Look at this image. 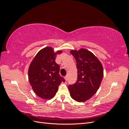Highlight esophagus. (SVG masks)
Instances as JSON below:
<instances>
[{"label":"esophagus","mask_w":129,"mask_h":129,"mask_svg":"<svg viewBox=\"0 0 129 129\" xmlns=\"http://www.w3.org/2000/svg\"><path fill=\"white\" fill-rule=\"evenodd\" d=\"M64 79H65L66 81H68V76H67V75L66 76L64 77Z\"/></svg>","instance_id":"esophagus-1"}]
</instances>
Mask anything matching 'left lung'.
<instances>
[{
	"label": "left lung",
	"mask_w": 129,
	"mask_h": 129,
	"mask_svg": "<svg viewBox=\"0 0 129 129\" xmlns=\"http://www.w3.org/2000/svg\"><path fill=\"white\" fill-rule=\"evenodd\" d=\"M77 69L76 82L68 86L72 98L81 102L89 100L99 89L103 77V69L100 61L89 50H72Z\"/></svg>",
	"instance_id": "left-lung-1"
}]
</instances>
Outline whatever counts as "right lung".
Masks as SVG:
<instances>
[{
  "label": "right lung",
  "instance_id": "obj_1",
  "mask_svg": "<svg viewBox=\"0 0 129 129\" xmlns=\"http://www.w3.org/2000/svg\"><path fill=\"white\" fill-rule=\"evenodd\" d=\"M47 47L39 52L28 69V79L34 92L42 99L50 100L55 95L58 87L65 80L60 74V66L55 62L56 54Z\"/></svg>",
  "mask_w": 129,
  "mask_h": 129
}]
</instances>
